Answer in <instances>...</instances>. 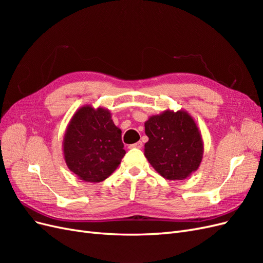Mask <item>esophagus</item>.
Listing matches in <instances>:
<instances>
[{
  "label": "esophagus",
  "instance_id": "esophagus-1",
  "mask_svg": "<svg viewBox=\"0 0 263 263\" xmlns=\"http://www.w3.org/2000/svg\"><path fill=\"white\" fill-rule=\"evenodd\" d=\"M128 148H129V149H141V148H142V142H141V141H138V142H136V144L129 145Z\"/></svg>",
  "mask_w": 263,
  "mask_h": 263
}]
</instances>
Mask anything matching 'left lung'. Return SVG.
Instances as JSON below:
<instances>
[{"instance_id": "left-lung-1", "label": "left lung", "mask_w": 263, "mask_h": 263, "mask_svg": "<svg viewBox=\"0 0 263 263\" xmlns=\"http://www.w3.org/2000/svg\"><path fill=\"white\" fill-rule=\"evenodd\" d=\"M149 140L145 157L154 169L166 180H184L200 166L204 142L193 117L186 110L166 109L145 122Z\"/></svg>"}]
</instances>
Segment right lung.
Segmentation results:
<instances>
[{
  "label": "right lung",
  "mask_w": 263,
  "mask_h": 263,
  "mask_svg": "<svg viewBox=\"0 0 263 263\" xmlns=\"http://www.w3.org/2000/svg\"><path fill=\"white\" fill-rule=\"evenodd\" d=\"M62 153L69 170L80 180L98 183L108 178L126 154L122 130L109 109L89 104L77 109L65 132Z\"/></svg>",
  "instance_id": "right-lung-1"
}]
</instances>
